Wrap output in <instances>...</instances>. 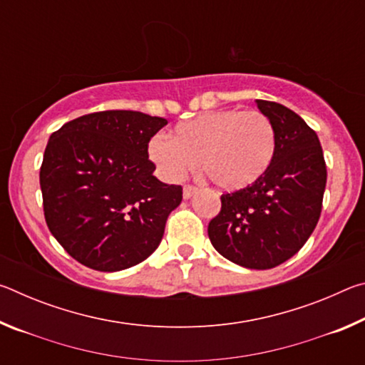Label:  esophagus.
I'll list each match as a JSON object with an SVG mask.
<instances>
[{
	"mask_svg": "<svg viewBox=\"0 0 365 365\" xmlns=\"http://www.w3.org/2000/svg\"><path fill=\"white\" fill-rule=\"evenodd\" d=\"M196 191H197V188L193 187V185H185V187H183V197H185V200H190V197L193 196Z\"/></svg>",
	"mask_w": 365,
	"mask_h": 365,
	"instance_id": "1",
	"label": "esophagus"
}]
</instances>
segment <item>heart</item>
Instances as JSON below:
<instances>
[{
	"instance_id": "obj_1",
	"label": "heart",
	"mask_w": 365,
	"mask_h": 365,
	"mask_svg": "<svg viewBox=\"0 0 365 365\" xmlns=\"http://www.w3.org/2000/svg\"><path fill=\"white\" fill-rule=\"evenodd\" d=\"M275 148V128L267 115L220 109L178 123L170 140L153 137L148 154L169 180H178L200 160L201 172L214 185L237 191L256 183L269 170Z\"/></svg>"
}]
</instances>
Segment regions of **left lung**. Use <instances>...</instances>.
I'll list each match as a JSON object with an SVG mask.
<instances>
[{"instance_id": "8db88e82", "label": "left lung", "mask_w": 365, "mask_h": 365, "mask_svg": "<svg viewBox=\"0 0 365 365\" xmlns=\"http://www.w3.org/2000/svg\"><path fill=\"white\" fill-rule=\"evenodd\" d=\"M274 123L277 148L256 183L220 196V212L207 235L228 261L246 269H272L294 256L316 228L327 183L317 133L283 104L256 100Z\"/></svg>"}]
</instances>
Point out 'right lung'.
<instances>
[{
  "instance_id": "1",
  "label": "right lung",
  "mask_w": 365,
  "mask_h": 365,
  "mask_svg": "<svg viewBox=\"0 0 365 365\" xmlns=\"http://www.w3.org/2000/svg\"><path fill=\"white\" fill-rule=\"evenodd\" d=\"M168 125L138 110H101L64 123L46 145L40 169L49 232L86 267L117 272L151 256L180 185L153 175L148 143Z\"/></svg>"
}]
</instances>
